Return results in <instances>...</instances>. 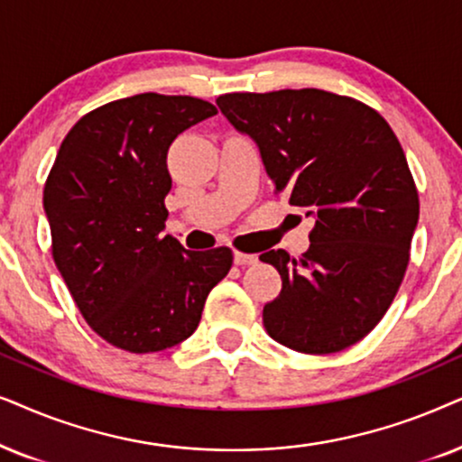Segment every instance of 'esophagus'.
<instances>
[{"mask_svg":"<svg viewBox=\"0 0 462 462\" xmlns=\"http://www.w3.org/2000/svg\"><path fill=\"white\" fill-rule=\"evenodd\" d=\"M235 263L236 266H251V263H257V255L241 254V251H235Z\"/></svg>","mask_w":462,"mask_h":462,"instance_id":"34e87169","label":"esophagus"}]
</instances>
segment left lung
I'll list each match as a JSON object with an SVG mask.
<instances>
[{"label":"left lung","mask_w":462,"mask_h":462,"mask_svg":"<svg viewBox=\"0 0 462 462\" xmlns=\"http://www.w3.org/2000/svg\"><path fill=\"white\" fill-rule=\"evenodd\" d=\"M227 122L254 141L276 194L315 219L300 260L276 249L279 298L263 328L282 346L329 355L376 328L408 268L418 192L395 133L372 107L317 88L221 95Z\"/></svg>","instance_id":"obj_1"}]
</instances>
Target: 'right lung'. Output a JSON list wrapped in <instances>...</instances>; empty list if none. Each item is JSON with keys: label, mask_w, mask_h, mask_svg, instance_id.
I'll use <instances>...</instances> for the list:
<instances>
[{"label": "right lung", "mask_w": 462, "mask_h": 462, "mask_svg": "<svg viewBox=\"0 0 462 462\" xmlns=\"http://www.w3.org/2000/svg\"><path fill=\"white\" fill-rule=\"evenodd\" d=\"M217 107L143 92L86 114L67 133L44 188L52 255L86 323L128 353H158L199 328L232 251H186L162 236L167 152Z\"/></svg>", "instance_id": "right-lung-1"}]
</instances>
